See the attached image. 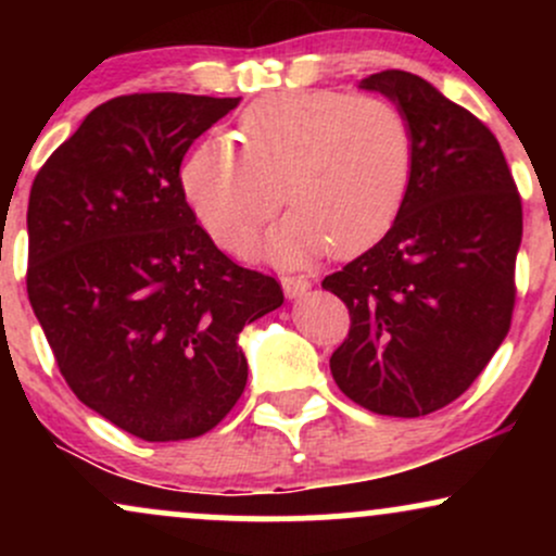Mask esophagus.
<instances>
[{"label":"esophagus","mask_w":556,"mask_h":556,"mask_svg":"<svg viewBox=\"0 0 556 556\" xmlns=\"http://www.w3.org/2000/svg\"><path fill=\"white\" fill-rule=\"evenodd\" d=\"M282 290L287 298H303L311 290V282L305 277H282Z\"/></svg>","instance_id":"34e87169"}]
</instances>
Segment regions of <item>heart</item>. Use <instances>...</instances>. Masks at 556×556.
I'll list each match as a JSON object with an SVG mask.
<instances>
[{
  "label": "heart",
  "instance_id": "obj_1",
  "mask_svg": "<svg viewBox=\"0 0 556 556\" xmlns=\"http://www.w3.org/2000/svg\"><path fill=\"white\" fill-rule=\"evenodd\" d=\"M238 140L240 151L219 138L190 151L180 172L185 198L227 251H242L285 198L292 212L261 245L285 266L327 248L355 256L384 238L416 164L410 119L376 93L269 96L240 114Z\"/></svg>",
  "mask_w": 556,
  "mask_h": 556
}]
</instances>
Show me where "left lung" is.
<instances>
[{"instance_id":"1","label":"left lung","mask_w":556,"mask_h":556,"mask_svg":"<svg viewBox=\"0 0 556 556\" xmlns=\"http://www.w3.org/2000/svg\"><path fill=\"white\" fill-rule=\"evenodd\" d=\"M407 114L416 164L389 232L324 279L350 311L331 355L337 387L379 416L450 405L509 331L522 206L500 140L405 70L361 80Z\"/></svg>"}]
</instances>
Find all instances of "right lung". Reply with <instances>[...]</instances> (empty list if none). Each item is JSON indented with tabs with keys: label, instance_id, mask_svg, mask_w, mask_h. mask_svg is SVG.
Returning a JSON list of instances; mask_svg holds the SVG:
<instances>
[{
	"label": "right lung",
	"instance_id": "1",
	"mask_svg": "<svg viewBox=\"0 0 556 556\" xmlns=\"http://www.w3.org/2000/svg\"><path fill=\"white\" fill-rule=\"evenodd\" d=\"M240 99L117 96L38 169L28 201V300L83 405L146 442L212 431L240 400L245 324L282 305L195 222L180 180L190 143Z\"/></svg>",
	"mask_w": 556,
	"mask_h": 556
}]
</instances>
